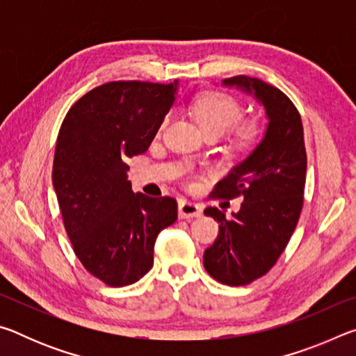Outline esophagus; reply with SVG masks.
Instances as JSON below:
<instances>
[{"mask_svg":"<svg viewBox=\"0 0 356 356\" xmlns=\"http://www.w3.org/2000/svg\"><path fill=\"white\" fill-rule=\"evenodd\" d=\"M202 215V206L201 204L191 202L182 200L179 201V216L180 218H197Z\"/></svg>","mask_w":356,"mask_h":356,"instance_id":"34e87169","label":"esophagus"}]
</instances>
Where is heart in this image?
Returning <instances> with one entry per match:
<instances>
[{"mask_svg": "<svg viewBox=\"0 0 356 356\" xmlns=\"http://www.w3.org/2000/svg\"><path fill=\"white\" fill-rule=\"evenodd\" d=\"M193 116L200 125L202 134L218 131L221 135L240 119L242 108L229 95L220 92H206L200 95L193 104ZM261 125L256 120L242 125L237 134V146L243 150L254 147L261 140Z\"/></svg>", "mask_w": 356, "mask_h": 356, "instance_id": "heart-1", "label": "heart"}]
</instances>
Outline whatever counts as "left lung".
Returning a JSON list of instances; mask_svg holds the SVG:
<instances>
[{
    "label": "left lung",
    "mask_w": 356,
    "mask_h": 356,
    "mask_svg": "<svg viewBox=\"0 0 356 356\" xmlns=\"http://www.w3.org/2000/svg\"><path fill=\"white\" fill-rule=\"evenodd\" d=\"M265 110L262 140L216 184L213 196L242 197L232 218L216 207L204 213L220 225L215 243L204 251V267L227 286L250 284L273 267L297 226L306 182V149L300 113L286 94L259 78H226Z\"/></svg>",
    "instance_id": "left-lung-1"
}]
</instances>
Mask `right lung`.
I'll use <instances>...</instances> for the list:
<instances>
[{
	"label": "right lung",
	"mask_w": 356,
	"mask_h": 356,
	"mask_svg": "<svg viewBox=\"0 0 356 356\" xmlns=\"http://www.w3.org/2000/svg\"><path fill=\"white\" fill-rule=\"evenodd\" d=\"M177 84H102L59 129L53 188L65 231L83 267L111 287L134 284L152 268L156 236L177 220L176 200L134 193L127 176V160L150 146Z\"/></svg>",
	"instance_id": "right-lung-1"
}]
</instances>
